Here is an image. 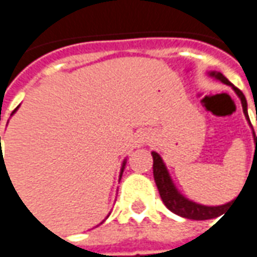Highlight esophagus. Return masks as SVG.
Returning a JSON list of instances; mask_svg holds the SVG:
<instances>
[{
  "instance_id": "obj_1",
  "label": "esophagus",
  "mask_w": 257,
  "mask_h": 257,
  "mask_svg": "<svg viewBox=\"0 0 257 257\" xmlns=\"http://www.w3.org/2000/svg\"><path fill=\"white\" fill-rule=\"evenodd\" d=\"M136 146L143 147L148 144L152 140V134L150 132H139L136 134Z\"/></svg>"
}]
</instances>
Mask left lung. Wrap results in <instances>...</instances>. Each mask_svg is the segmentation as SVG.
<instances>
[{"instance_id":"8db88e82","label":"left lung","mask_w":257,"mask_h":257,"mask_svg":"<svg viewBox=\"0 0 257 257\" xmlns=\"http://www.w3.org/2000/svg\"><path fill=\"white\" fill-rule=\"evenodd\" d=\"M210 77L218 79L221 82H224L226 85H231L232 89L235 91V93L239 96L240 103H242V109H243V113L246 116V120L250 124V120H249V116H247V103L246 98L242 92L233 86L228 79H226L221 72L211 71L208 72ZM253 140H254V152L257 151V137L253 132ZM256 155V154H254ZM152 158H154V165H152V169H154V179H155V183H157V187H158L159 194H161V199L172 213L178 214L183 218H189V220H211V218H215L221 214L224 213V208H226L228 206H231V203H233L235 200L226 203V204H222V206H203V204H199V203H194V201H190L189 199H186L183 194H180V192H178L176 186L173 185L172 179L169 176V172L166 169L165 164L162 158L159 157L157 152H152Z\"/></svg>"}]
</instances>
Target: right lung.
<instances>
[{
	"label": "right lung",
	"mask_w": 257,
	"mask_h": 257,
	"mask_svg": "<svg viewBox=\"0 0 257 257\" xmlns=\"http://www.w3.org/2000/svg\"><path fill=\"white\" fill-rule=\"evenodd\" d=\"M18 107H19V106H18ZM18 107H17V109H18ZM17 109L12 111V114H14V113L17 111ZM4 165H5V164H4V159H3V164H1V171H3ZM124 166H125V159H124V162H123V165H121V171H120V178H121V173H123V171H124ZM7 173H8V172H7Z\"/></svg>",
	"instance_id": "right-lung-1"
}]
</instances>
